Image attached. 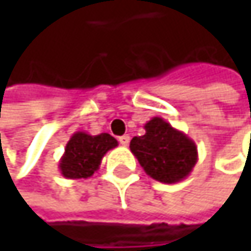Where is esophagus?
I'll list each match as a JSON object with an SVG mask.
<instances>
[{
	"mask_svg": "<svg viewBox=\"0 0 251 251\" xmlns=\"http://www.w3.org/2000/svg\"><path fill=\"white\" fill-rule=\"evenodd\" d=\"M129 135H122L121 138H119V142H121V145H124V147H126L127 144H129Z\"/></svg>",
	"mask_w": 251,
	"mask_h": 251,
	"instance_id": "obj_1",
	"label": "esophagus"
}]
</instances>
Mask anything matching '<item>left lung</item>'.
Here are the masks:
<instances>
[{
  "label": "left lung",
  "mask_w": 251,
  "mask_h": 251,
  "mask_svg": "<svg viewBox=\"0 0 251 251\" xmlns=\"http://www.w3.org/2000/svg\"><path fill=\"white\" fill-rule=\"evenodd\" d=\"M142 136H133L130 151L144 172L161 183H177L192 173L198 163V147L184 132L163 118H152Z\"/></svg>",
  "instance_id": "obj_1"
}]
</instances>
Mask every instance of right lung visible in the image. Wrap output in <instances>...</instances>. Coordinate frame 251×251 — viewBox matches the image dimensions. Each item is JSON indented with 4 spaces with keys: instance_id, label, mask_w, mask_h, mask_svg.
Wrapping results in <instances>:
<instances>
[{
    "instance_id": "1",
    "label": "right lung",
    "mask_w": 251,
    "mask_h": 251,
    "mask_svg": "<svg viewBox=\"0 0 251 251\" xmlns=\"http://www.w3.org/2000/svg\"><path fill=\"white\" fill-rule=\"evenodd\" d=\"M116 147L118 141L109 133L90 135L81 130L75 132L67 142L58 169L65 178H88L100 169L106 152Z\"/></svg>"
}]
</instances>
